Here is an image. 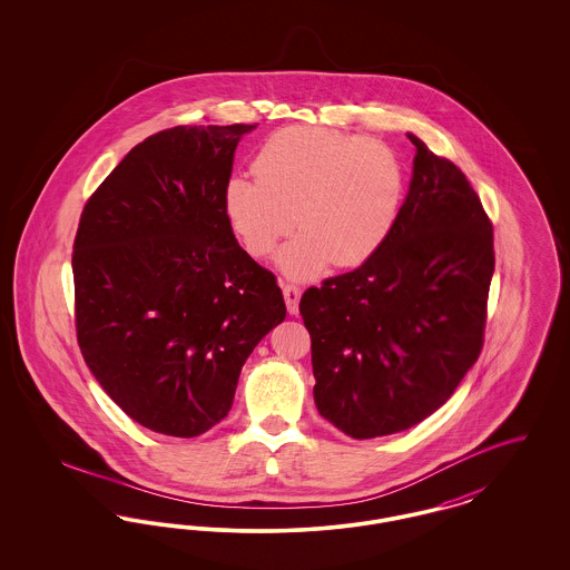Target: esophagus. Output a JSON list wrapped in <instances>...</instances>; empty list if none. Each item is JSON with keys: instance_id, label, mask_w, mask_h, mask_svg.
I'll list each match as a JSON object with an SVG mask.
<instances>
[{"instance_id": "obj_1", "label": "esophagus", "mask_w": 570, "mask_h": 570, "mask_svg": "<svg viewBox=\"0 0 570 570\" xmlns=\"http://www.w3.org/2000/svg\"><path fill=\"white\" fill-rule=\"evenodd\" d=\"M282 293H284V301L291 314L298 312V298H301V288L295 284H282Z\"/></svg>"}]
</instances>
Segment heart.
Masks as SVG:
<instances>
[{
    "mask_svg": "<svg viewBox=\"0 0 570 570\" xmlns=\"http://www.w3.org/2000/svg\"><path fill=\"white\" fill-rule=\"evenodd\" d=\"M252 173L226 181L224 212L256 258L269 256L297 224L277 256L291 277L370 261L391 237L406 194L404 164L389 145L316 126L273 132Z\"/></svg>",
    "mask_w": 570,
    "mask_h": 570,
    "instance_id": "b5f03b06",
    "label": "heart"
}]
</instances>
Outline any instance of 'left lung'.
<instances>
[{
    "instance_id": "8db88e82",
    "label": "left lung",
    "mask_w": 570,
    "mask_h": 570,
    "mask_svg": "<svg viewBox=\"0 0 570 570\" xmlns=\"http://www.w3.org/2000/svg\"><path fill=\"white\" fill-rule=\"evenodd\" d=\"M407 138L416 156L391 237L358 269L307 288L298 303L316 407L356 440L428 419L483 348L491 222L460 168Z\"/></svg>"
}]
</instances>
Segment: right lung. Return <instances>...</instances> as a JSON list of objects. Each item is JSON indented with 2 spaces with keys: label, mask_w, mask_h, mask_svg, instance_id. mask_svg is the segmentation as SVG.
<instances>
[{
  "label": "right lung",
  "mask_w": 570,
  "mask_h": 570,
  "mask_svg": "<svg viewBox=\"0 0 570 570\" xmlns=\"http://www.w3.org/2000/svg\"><path fill=\"white\" fill-rule=\"evenodd\" d=\"M177 126L145 138L82 209L77 340L110 400L142 428L205 434L233 406L245 358L286 318L277 279L224 212L242 136Z\"/></svg>",
  "instance_id": "obj_1"
}]
</instances>
